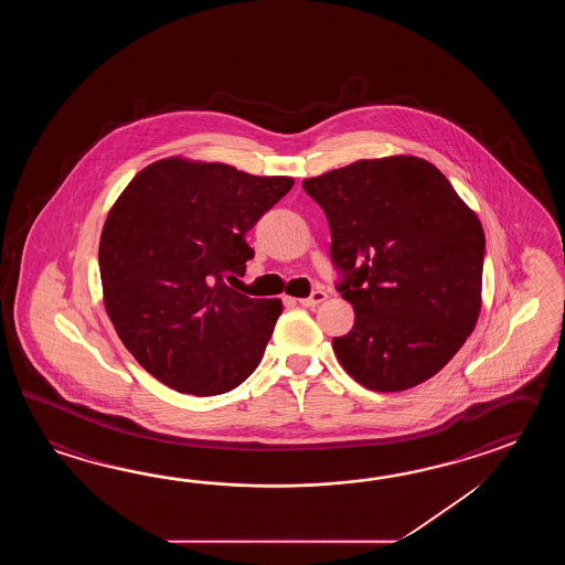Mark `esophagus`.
<instances>
[{
  "label": "esophagus",
  "mask_w": 565,
  "mask_h": 565,
  "mask_svg": "<svg viewBox=\"0 0 565 565\" xmlns=\"http://www.w3.org/2000/svg\"><path fill=\"white\" fill-rule=\"evenodd\" d=\"M324 299H327V292H324V290H315L311 297L299 299V302L302 307H317V305H321Z\"/></svg>",
  "instance_id": "obj_1"
}]
</instances>
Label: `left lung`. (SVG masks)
Returning <instances> with one entry per match:
<instances>
[{"label":"left lung","instance_id":"1","mask_svg":"<svg viewBox=\"0 0 565 565\" xmlns=\"http://www.w3.org/2000/svg\"><path fill=\"white\" fill-rule=\"evenodd\" d=\"M331 228L337 285L355 323L333 339L373 392L430 380L479 319L484 232L443 171L414 156L361 159L302 181Z\"/></svg>","mask_w":565,"mask_h":565}]
</instances>
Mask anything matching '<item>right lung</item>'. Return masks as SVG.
I'll return each mask as SVG.
<instances>
[{
    "label": "right lung",
    "mask_w": 565,
    "mask_h": 565,
    "mask_svg": "<svg viewBox=\"0 0 565 565\" xmlns=\"http://www.w3.org/2000/svg\"><path fill=\"white\" fill-rule=\"evenodd\" d=\"M226 163L168 157L141 169L108 212L98 244L103 299L122 345L161 384L217 396L258 367L280 299H250L246 232L292 188Z\"/></svg>",
    "instance_id": "1"
}]
</instances>
